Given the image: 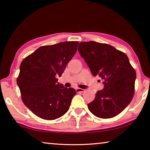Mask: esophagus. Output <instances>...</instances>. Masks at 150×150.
<instances>
[{
    "label": "esophagus",
    "mask_w": 150,
    "mask_h": 150,
    "mask_svg": "<svg viewBox=\"0 0 150 150\" xmlns=\"http://www.w3.org/2000/svg\"><path fill=\"white\" fill-rule=\"evenodd\" d=\"M84 89H83V88H76V92L77 93H83L84 92Z\"/></svg>",
    "instance_id": "1"
}]
</instances>
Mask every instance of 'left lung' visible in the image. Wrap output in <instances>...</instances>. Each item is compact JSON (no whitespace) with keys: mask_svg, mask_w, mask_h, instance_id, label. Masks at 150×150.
Returning a JSON list of instances; mask_svg holds the SVG:
<instances>
[{"mask_svg":"<svg viewBox=\"0 0 150 150\" xmlns=\"http://www.w3.org/2000/svg\"><path fill=\"white\" fill-rule=\"evenodd\" d=\"M78 51L92 74L100 77L105 86L88 104L91 112L100 118L117 116L134 94L136 73L128 56L110 45L94 41L81 42Z\"/></svg>","mask_w":150,"mask_h":150,"instance_id":"8db88e82","label":"left lung"}]
</instances>
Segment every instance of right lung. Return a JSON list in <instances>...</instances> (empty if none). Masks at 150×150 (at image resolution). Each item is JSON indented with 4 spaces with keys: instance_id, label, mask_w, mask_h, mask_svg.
<instances>
[{
    "instance_id": "obj_1",
    "label": "right lung",
    "mask_w": 150,
    "mask_h": 150,
    "mask_svg": "<svg viewBox=\"0 0 150 150\" xmlns=\"http://www.w3.org/2000/svg\"><path fill=\"white\" fill-rule=\"evenodd\" d=\"M78 42L44 45L22 61L17 85L22 101L35 115L44 120L61 117L69 110L76 91L57 82L77 52Z\"/></svg>"
}]
</instances>
